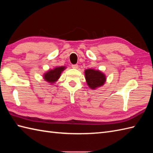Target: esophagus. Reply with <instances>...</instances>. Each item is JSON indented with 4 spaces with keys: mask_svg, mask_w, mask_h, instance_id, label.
I'll list each match as a JSON object with an SVG mask.
<instances>
[{
    "mask_svg": "<svg viewBox=\"0 0 153 153\" xmlns=\"http://www.w3.org/2000/svg\"><path fill=\"white\" fill-rule=\"evenodd\" d=\"M71 68H74V69H77V68H78V65H77V64H72V65H71Z\"/></svg>",
    "mask_w": 153,
    "mask_h": 153,
    "instance_id": "34e87169",
    "label": "esophagus"
}]
</instances>
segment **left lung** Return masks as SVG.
Listing matches in <instances>:
<instances>
[{"instance_id":"left-lung-1","label":"left lung","mask_w":153,"mask_h":153,"mask_svg":"<svg viewBox=\"0 0 153 153\" xmlns=\"http://www.w3.org/2000/svg\"><path fill=\"white\" fill-rule=\"evenodd\" d=\"M84 73L87 85L91 89L103 86L106 81L105 74L99 70L86 69Z\"/></svg>"}]
</instances>
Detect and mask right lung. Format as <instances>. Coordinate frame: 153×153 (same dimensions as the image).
I'll return each instance as SVG.
<instances>
[{
  "label": "right lung",
  "instance_id": "add662e5",
  "mask_svg": "<svg viewBox=\"0 0 153 153\" xmlns=\"http://www.w3.org/2000/svg\"><path fill=\"white\" fill-rule=\"evenodd\" d=\"M65 69H66V67L63 66H57L53 68V69L48 70L47 72H45L43 74V79H45V82H48L51 85H53L60 78L62 72Z\"/></svg>",
  "mask_w": 153,
  "mask_h": 153
}]
</instances>
